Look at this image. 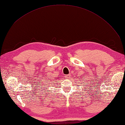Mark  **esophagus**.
I'll return each instance as SVG.
<instances>
[{"mask_svg":"<svg viewBox=\"0 0 125 125\" xmlns=\"http://www.w3.org/2000/svg\"><path fill=\"white\" fill-rule=\"evenodd\" d=\"M66 77L67 78H69L70 77V75H69V74H68V75H66Z\"/></svg>","mask_w":125,"mask_h":125,"instance_id":"obj_1","label":"esophagus"}]
</instances>
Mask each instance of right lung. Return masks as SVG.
I'll use <instances>...</instances> for the list:
<instances>
[{
    "mask_svg": "<svg viewBox=\"0 0 125 125\" xmlns=\"http://www.w3.org/2000/svg\"><path fill=\"white\" fill-rule=\"evenodd\" d=\"M55 80H56V79H55Z\"/></svg>",
    "mask_w": 125,
    "mask_h": 125,
    "instance_id": "obj_1",
    "label": "right lung"
}]
</instances>
